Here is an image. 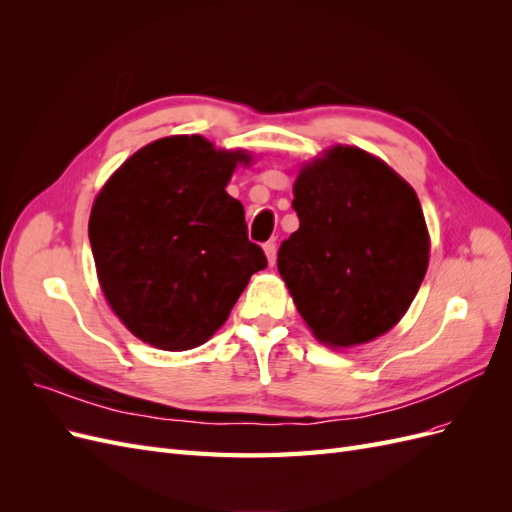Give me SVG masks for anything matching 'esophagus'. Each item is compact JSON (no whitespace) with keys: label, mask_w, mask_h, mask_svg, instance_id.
<instances>
[{"label":"esophagus","mask_w":512,"mask_h":512,"mask_svg":"<svg viewBox=\"0 0 512 512\" xmlns=\"http://www.w3.org/2000/svg\"><path fill=\"white\" fill-rule=\"evenodd\" d=\"M265 254H267L269 265L273 267V265H275V258H277V247H275V243H273V241L265 243Z\"/></svg>","instance_id":"esophagus-1"}]
</instances>
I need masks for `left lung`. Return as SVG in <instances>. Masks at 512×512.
Masks as SVG:
<instances>
[{"mask_svg": "<svg viewBox=\"0 0 512 512\" xmlns=\"http://www.w3.org/2000/svg\"><path fill=\"white\" fill-rule=\"evenodd\" d=\"M299 230L277 269L318 342H371L401 320L429 262V232L416 192L391 166L337 145L294 181Z\"/></svg>", "mask_w": 512, "mask_h": 512, "instance_id": "obj_1", "label": "left lung"}]
</instances>
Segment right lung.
Here are the masks:
<instances>
[{
    "mask_svg": "<svg viewBox=\"0 0 512 512\" xmlns=\"http://www.w3.org/2000/svg\"><path fill=\"white\" fill-rule=\"evenodd\" d=\"M245 151L166 136L106 181L89 218L104 297L121 322L162 350H190L218 331L267 256L247 239L226 185Z\"/></svg>",
    "mask_w": 512,
    "mask_h": 512,
    "instance_id": "add662e5",
    "label": "right lung"
}]
</instances>
